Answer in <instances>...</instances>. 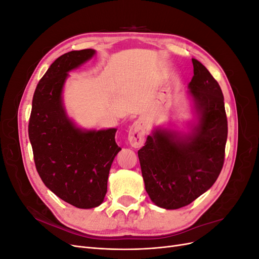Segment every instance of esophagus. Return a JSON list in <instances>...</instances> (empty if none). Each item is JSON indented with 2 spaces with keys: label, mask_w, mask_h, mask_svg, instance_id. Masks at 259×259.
Wrapping results in <instances>:
<instances>
[{
  "label": "esophagus",
  "mask_w": 259,
  "mask_h": 259,
  "mask_svg": "<svg viewBox=\"0 0 259 259\" xmlns=\"http://www.w3.org/2000/svg\"><path fill=\"white\" fill-rule=\"evenodd\" d=\"M145 135H146V127L145 124L137 120L132 124L128 131V142L132 147L140 148L143 147L145 142Z\"/></svg>",
  "instance_id": "obj_1"
}]
</instances>
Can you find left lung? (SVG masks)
Returning <instances> with one entry per match:
<instances>
[{
    "label": "left lung",
    "instance_id": "8db88e82",
    "mask_svg": "<svg viewBox=\"0 0 259 259\" xmlns=\"http://www.w3.org/2000/svg\"><path fill=\"white\" fill-rule=\"evenodd\" d=\"M189 94L199 122L188 137L156 130L138 150L146 191L160 207L190 204L214 185L225 161L228 122L221 86L200 61L192 58Z\"/></svg>",
    "mask_w": 259,
    "mask_h": 259
}]
</instances>
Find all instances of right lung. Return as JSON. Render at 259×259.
I'll return each instance as SVG.
<instances>
[{"mask_svg":"<svg viewBox=\"0 0 259 259\" xmlns=\"http://www.w3.org/2000/svg\"><path fill=\"white\" fill-rule=\"evenodd\" d=\"M95 54L72 51L55 60L36 85L29 119V139L35 167L49 189L75 207L103 203L111 164L121 148L116 128L82 131L68 119L61 92L68 71Z\"/></svg>","mask_w":259,"mask_h":259,"instance_id":"obj_1","label":"right lung"}]
</instances>
